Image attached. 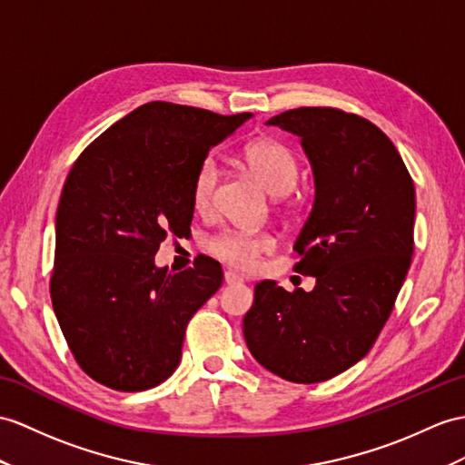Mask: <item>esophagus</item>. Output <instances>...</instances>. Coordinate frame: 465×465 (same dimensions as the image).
<instances>
[{"label": "esophagus", "instance_id": "34e87169", "mask_svg": "<svg viewBox=\"0 0 465 465\" xmlns=\"http://www.w3.org/2000/svg\"><path fill=\"white\" fill-rule=\"evenodd\" d=\"M244 278L241 276V274H236V272H232V270H226L224 272V282H226V284H239V282H242Z\"/></svg>", "mask_w": 465, "mask_h": 465}]
</instances>
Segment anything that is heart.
Segmentation results:
<instances>
[{
    "mask_svg": "<svg viewBox=\"0 0 465 465\" xmlns=\"http://www.w3.org/2000/svg\"><path fill=\"white\" fill-rule=\"evenodd\" d=\"M244 163L260 179L270 195H286L298 179L296 157L284 143L276 140H254L244 147ZM221 169L214 157H205L197 167L193 183H191V199L197 211H207L213 205L214 191L219 185ZM276 241L270 232L252 231H224L209 242L211 252L231 266L251 270L258 264V258L270 252Z\"/></svg>",
    "mask_w": 465,
    "mask_h": 465,
    "instance_id": "obj_1",
    "label": "heart"
}]
</instances>
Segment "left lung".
I'll use <instances>...</instances> for the list:
<instances>
[{
  "label": "left lung",
  "mask_w": 465,
  "mask_h": 465,
  "mask_svg": "<svg viewBox=\"0 0 465 465\" xmlns=\"http://www.w3.org/2000/svg\"><path fill=\"white\" fill-rule=\"evenodd\" d=\"M266 124L298 135L312 163L315 197L293 270L315 286L258 282L242 331L270 372L322 382L363 359L389 320L414 252V183L394 143L357 114L296 108Z\"/></svg>",
  "instance_id": "obj_1"
}]
</instances>
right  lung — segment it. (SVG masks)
Returning a JSON list of instances; mask_svg holds the SVG:
<instances>
[{
  "instance_id": "1",
  "label": "right lung",
  "mask_w": 465,
  "mask_h": 465,
  "mask_svg": "<svg viewBox=\"0 0 465 465\" xmlns=\"http://www.w3.org/2000/svg\"><path fill=\"white\" fill-rule=\"evenodd\" d=\"M251 116L147 102L74 162L56 209L51 300L90 379L135 392L177 369L187 323L223 268L201 258L173 272L153 256L169 232L189 231L199 163Z\"/></svg>"
}]
</instances>
